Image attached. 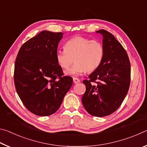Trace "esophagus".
I'll return each mask as SVG.
<instances>
[{"instance_id":"34e87169","label":"esophagus","mask_w":147,"mask_h":147,"mask_svg":"<svg viewBox=\"0 0 147 147\" xmlns=\"http://www.w3.org/2000/svg\"><path fill=\"white\" fill-rule=\"evenodd\" d=\"M73 82H74V84H77V83H79L80 82V80L78 78L74 77V78H73Z\"/></svg>"}]
</instances>
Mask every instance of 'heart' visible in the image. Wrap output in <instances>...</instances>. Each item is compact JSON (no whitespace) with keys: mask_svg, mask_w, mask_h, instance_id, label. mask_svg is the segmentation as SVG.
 Instances as JSON below:
<instances>
[{"mask_svg":"<svg viewBox=\"0 0 147 147\" xmlns=\"http://www.w3.org/2000/svg\"><path fill=\"white\" fill-rule=\"evenodd\" d=\"M64 49L57 51L56 61L61 68L68 69L75 61L76 63L65 72L71 76H79L87 71H95L101 65L105 53L101 41L82 36H75L69 39Z\"/></svg>","mask_w":147,"mask_h":147,"instance_id":"b5f03b06","label":"heart"}]
</instances>
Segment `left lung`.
I'll use <instances>...</instances> for the list:
<instances>
[{
	"label": "left lung",
	"mask_w": 147,
	"mask_h": 147,
	"mask_svg": "<svg viewBox=\"0 0 147 147\" xmlns=\"http://www.w3.org/2000/svg\"><path fill=\"white\" fill-rule=\"evenodd\" d=\"M96 32L103 37L104 58L89 76V80L83 81L86 90L82 102L89 114L101 117L115 112L121 105L130 87L131 69L126 51L113 35L103 29Z\"/></svg>",
	"instance_id": "left-lung-1"
}]
</instances>
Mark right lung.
<instances>
[{"label": "right lung", "instance_id": "1", "mask_svg": "<svg viewBox=\"0 0 147 147\" xmlns=\"http://www.w3.org/2000/svg\"><path fill=\"white\" fill-rule=\"evenodd\" d=\"M62 32L44 30L25 42L17 54L14 69L17 93L24 106L39 116L53 114L73 84L56 61Z\"/></svg>", "mask_w": 147, "mask_h": 147}]
</instances>
